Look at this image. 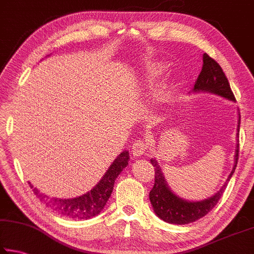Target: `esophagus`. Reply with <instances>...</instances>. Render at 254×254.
<instances>
[{"label":"esophagus","mask_w":254,"mask_h":254,"mask_svg":"<svg viewBox=\"0 0 254 254\" xmlns=\"http://www.w3.org/2000/svg\"><path fill=\"white\" fill-rule=\"evenodd\" d=\"M145 143L142 140H136L132 145V153L134 157H140L145 152Z\"/></svg>","instance_id":"34e87169"}]
</instances>
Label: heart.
Here are the masks:
<instances>
[{
	"mask_svg": "<svg viewBox=\"0 0 254 254\" xmlns=\"http://www.w3.org/2000/svg\"><path fill=\"white\" fill-rule=\"evenodd\" d=\"M168 71V65L163 62L151 63L145 68L144 80L150 86H156L161 83L163 77Z\"/></svg>",
	"mask_w": 254,
	"mask_h": 254,
	"instance_id": "1",
	"label": "heart"
}]
</instances>
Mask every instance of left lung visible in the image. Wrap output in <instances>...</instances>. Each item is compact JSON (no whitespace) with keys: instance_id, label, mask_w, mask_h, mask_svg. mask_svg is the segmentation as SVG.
<instances>
[{"instance_id":"1","label":"left lung","mask_w":254,"mask_h":254,"mask_svg":"<svg viewBox=\"0 0 254 254\" xmlns=\"http://www.w3.org/2000/svg\"><path fill=\"white\" fill-rule=\"evenodd\" d=\"M192 92L212 93L215 95L224 97L229 101L235 102V97L231 91L229 80H227L225 74L223 72L221 66L213 58H210L207 54L203 55V68H201L200 74L194 85ZM240 120L241 117L239 114L238 133H236V135H239L240 132ZM236 140H238V143H236L234 156V167L230 176L216 194L203 200L191 201L180 198L179 196L176 195L167 184L160 166L158 165L156 159H151L150 161L154 167L156 173H154V185L149 194V198L157 216L161 218L162 221L170 223V224L183 225L195 222L204 217L206 214H208L215 207V205L218 203L227 186V183L230 182L232 175L235 171V167L239 159V139Z\"/></svg>"}]
</instances>
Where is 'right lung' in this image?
<instances>
[{
  "mask_svg": "<svg viewBox=\"0 0 254 254\" xmlns=\"http://www.w3.org/2000/svg\"><path fill=\"white\" fill-rule=\"evenodd\" d=\"M128 151H123L115 159L110 168L103 176L95 187L87 191L86 194L75 197V198H54L42 194L37 188L30 184V187L33 188V192L39 197V199L48 206L54 212L65 217L75 218V220H87L92 218L102 212L107 200L113 191L115 179L122 173L128 163Z\"/></svg>",
  "mask_w": 254,
  "mask_h": 254,
  "instance_id": "1",
  "label": "right lung"
}]
</instances>
